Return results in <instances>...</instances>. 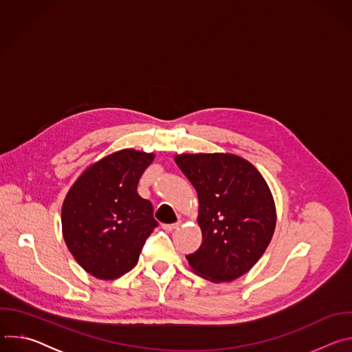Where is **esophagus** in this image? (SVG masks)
<instances>
[{"label": "esophagus", "mask_w": 352, "mask_h": 352, "mask_svg": "<svg viewBox=\"0 0 352 352\" xmlns=\"http://www.w3.org/2000/svg\"><path fill=\"white\" fill-rule=\"evenodd\" d=\"M181 226V223L178 221V223H174V224H163V228L166 230V231H174L175 228H178Z\"/></svg>", "instance_id": "1"}]
</instances>
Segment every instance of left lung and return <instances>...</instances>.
Segmentation results:
<instances>
[{"mask_svg":"<svg viewBox=\"0 0 352 352\" xmlns=\"http://www.w3.org/2000/svg\"><path fill=\"white\" fill-rule=\"evenodd\" d=\"M199 197L202 243L186 256L192 270L214 283L232 281L262 258L276 228L273 195L262 174L228 153L177 155Z\"/></svg>","mask_w":352,"mask_h":352,"instance_id":"8db88e82","label":"left lung"}]
</instances>
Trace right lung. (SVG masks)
I'll return each instance as SVG.
<instances>
[{
  "instance_id": "1",
  "label": "right lung",
  "mask_w": 352,
  "mask_h": 352,
  "mask_svg": "<svg viewBox=\"0 0 352 352\" xmlns=\"http://www.w3.org/2000/svg\"><path fill=\"white\" fill-rule=\"evenodd\" d=\"M153 159V153L120 150L86 168L65 196V243L96 278L116 280L132 270L146 239L159 226L152 204L136 190Z\"/></svg>"
}]
</instances>
